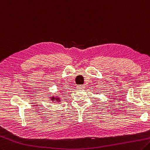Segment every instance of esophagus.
Instances as JSON below:
<instances>
[{"label":"esophagus","instance_id":"esophagus-1","mask_svg":"<svg viewBox=\"0 0 150 150\" xmlns=\"http://www.w3.org/2000/svg\"><path fill=\"white\" fill-rule=\"evenodd\" d=\"M85 88L84 85H79L77 86V89L78 90H83Z\"/></svg>","mask_w":150,"mask_h":150}]
</instances>
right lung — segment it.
<instances>
[{
  "mask_svg": "<svg viewBox=\"0 0 150 150\" xmlns=\"http://www.w3.org/2000/svg\"><path fill=\"white\" fill-rule=\"evenodd\" d=\"M52 99V101H53V100H56V101H60V99H59V98H54V97L52 98H51Z\"/></svg>",
  "mask_w": 150,
  "mask_h": 150,
  "instance_id": "1",
  "label": "right lung"
}]
</instances>
